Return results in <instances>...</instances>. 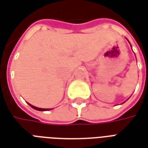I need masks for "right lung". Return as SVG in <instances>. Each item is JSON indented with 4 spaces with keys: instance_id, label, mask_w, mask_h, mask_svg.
<instances>
[{
    "instance_id": "1",
    "label": "right lung",
    "mask_w": 148,
    "mask_h": 148,
    "mask_svg": "<svg viewBox=\"0 0 148 148\" xmlns=\"http://www.w3.org/2000/svg\"><path fill=\"white\" fill-rule=\"evenodd\" d=\"M28 104L32 108H34V110H39V111H46V110H51V109H47V108H37V107H34V106H33V105L29 104V103H28Z\"/></svg>"
}]
</instances>
